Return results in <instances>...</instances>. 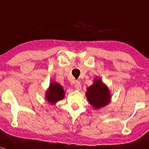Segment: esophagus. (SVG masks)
I'll list each match as a JSON object with an SVG mask.
<instances>
[{
    "label": "esophagus",
    "mask_w": 149,
    "mask_h": 149,
    "mask_svg": "<svg viewBox=\"0 0 149 149\" xmlns=\"http://www.w3.org/2000/svg\"><path fill=\"white\" fill-rule=\"evenodd\" d=\"M75 88L78 90H80L81 89V84H80V82L78 81V80H76L75 82Z\"/></svg>",
    "instance_id": "esophagus-1"
}]
</instances>
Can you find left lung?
I'll return each mask as SVG.
<instances>
[{
  "label": "left lung",
  "instance_id": "left-lung-1",
  "mask_svg": "<svg viewBox=\"0 0 149 149\" xmlns=\"http://www.w3.org/2000/svg\"><path fill=\"white\" fill-rule=\"evenodd\" d=\"M86 97L89 103L97 109L107 106L111 101L110 91L100 78H95L93 84L88 88Z\"/></svg>",
  "mask_w": 149,
  "mask_h": 149
}]
</instances>
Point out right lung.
Segmentation results:
<instances>
[{"label": "right lung", "instance_id": "1", "mask_svg": "<svg viewBox=\"0 0 149 149\" xmlns=\"http://www.w3.org/2000/svg\"><path fill=\"white\" fill-rule=\"evenodd\" d=\"M65 92L64 88L59 83L52 82L49 85L48 90L45 93V99L49 103L54 104L58 101L64 99Z\"/></svg>", "mask_w": 149, "mask_h": 149}]
</instances>
